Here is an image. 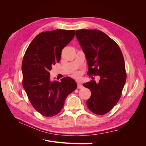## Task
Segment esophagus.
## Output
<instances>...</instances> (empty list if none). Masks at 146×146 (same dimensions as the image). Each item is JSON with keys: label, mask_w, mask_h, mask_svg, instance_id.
Wrapping results in <instances>:
<instances>
[{"label": "esophagus", "mask_w": 146, "mask_h": 146, "mask_svg": "<svg viewBox=\"0 0 146 146\" xmlns=\"http://www.w3.org/2000/svg\"><path fill=\"white\" fill-rule=\"evenodd\" d=\"M83 87V85L80 83V82H78V85H77V88H78V89H81V88H82Z\"/></svg>", "instance_id": "34e87169"}]
</instances>
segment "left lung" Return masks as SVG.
Instances as JSON below:
<instances>
[{
	"label": "left lung",
	"mask_w": 146,
	"mask_h": 146,
	"mask_svg": "<svg viewBox=\"0 0 146 146\" xmlns=\"http://www.w3.org/2000/svg\"><path fill=\"white\" fill-rule=\"evenodd\" d=\"M76 36L86 58L88 75L96 74L99 82L83 85L91 92L88 108L96 114L109 112L119 101L126 82L125 62L118 45L98 30H79Z\"/></svg>",
	"instance_id": "left-lung-1"
}]
</instances>
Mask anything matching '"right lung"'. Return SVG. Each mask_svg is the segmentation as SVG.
<instances>
[{"instance_id":"obj_1","label":"right lung","mask_w":146,"mask_h":146,"mask_svg":"<svg viewBox=\"0 0 146 146\" xmlns=\"http://www.w3.org/2000/svg\"><path fill=\"white\" fill-rule=\"evenodd\" d=\"M75 36L74 30L57 29L41 32L30 43L22 63L23 85L34 108L51 117L63 108L68 96L77 88L74 79L66 77L52 81L49 71L58 63L63 48Z\"/></svg>"}]
</instances>
